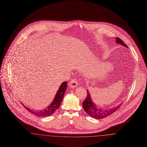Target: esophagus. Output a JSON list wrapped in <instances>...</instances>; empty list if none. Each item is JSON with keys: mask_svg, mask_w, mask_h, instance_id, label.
Wrapping results in <instances>:
<instances>
[{"mask_svg": "<svg viewBox=\"0 0 147 147\" xmlns=\"http://www.w3.org/2000/svg\"><path fill=\"white\" fill-rule=\"evenodd\" d=\"M69 87H70L71 88H75L78 86V82H77V80L76 79H71L70 80V82L69 83Z\"/></svg>", "mask_w": 147, "mask_h": 147, "instance_id": "1", "label": "esophagus"}]
</instances>
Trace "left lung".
<instances>
[{
  "label": "left lung",
  "mask_w": 147,
  "mask_h": 147,
  "mask_svg": "<svg viewBox=\"0 0 147 147\" xmlns=\"http://www.w3.org/2000/svg\"><path fill=\"white\" fill-rule=\"evenodd\" d=\"M116 42L117 44L121 45L126 48H128L126 44L122 41L121 39L119 38H116ZM87 97L83 102V107L86 113L94 119H104L111 115L113 113L116 111V110L119 109L122 104V102L120 104L117 105L112 108L106 109L105 110L96 107V105H95V104L91 100V96L88 90H87Z\"/></svg>",
  "instance_id": "1"
}]
</instances>
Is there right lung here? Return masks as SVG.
<instances>
[{
    "mask_svg": "<svg viewBox=\"0 0 147 147\" xmlns=\"http://www.w3.org/2000/svg\"><path fill=\"white\" fill-rule=\"evenodd\" d=\"M67 88V82H64L60 85L58 90H57L55 97L54 98L52 102L46 109H43L41 110L36 111L35 110L30 109L26 106L23 105L22 103V104L25 107V108H26L28 110V111H30L31 113H32V114L35 115L37 116H39V117L49 116L52 114L54 113L56 110L59 107L60 105L63 100L64 95L65 92L66 91Z\"/></svg>",
    "mask_w": 147,
    "mask_h": 147,
    "instance_id": "add662e5",
    "label": "right lung"
}]
</instances>
